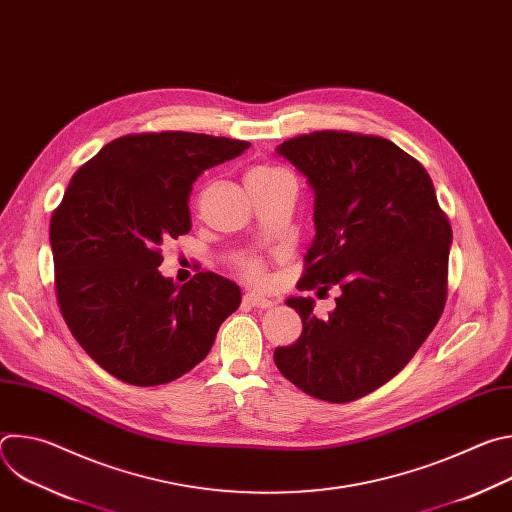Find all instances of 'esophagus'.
I'll return each mask as SVG.
<instances>
[{
  "instance_id": "obj_1",
  "label": "esophagus",
  "mask_w": 512,
  "mask_h": 512,
  "mask_svg": "<svg viewBox=\"0 0 512 512\" xmlns=\"http://www.w3.org/2000/svg\"><path fill=\"white\" fill-rule=\"evenodd\" d=\"M243 304L249 306V308H255V310H269V308L275 306L273 300H269L265 296H259V294H245Z\"/></svg>"
}]
</instances>
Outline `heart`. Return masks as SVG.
Instances as JSON below:
<instances>
[{
  "label": "heart",
  "mask_w": 512,
  "mask_h": 512,
  "mask_svg": "<svg viewBox=\"0 0 512 512\" xmlns=\"http://www.w3.org/2000/svg\"><path fill=\"white\" fill-rule=\"evenodd\" d=\"M283 174H285V172H283V170H279V168H271V166H255V168H251V170H249V174H247V182H265V180H273V178L283 176ZM243 271H245V275H247L251 281H255V283H261V281L265 279L263 265H261L259 261H255V259L245 261Z\"/></svg>",
  "instance_id": "heart-1"
}]
</instances>
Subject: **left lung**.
<instances>
[{"mask_svg":"<svg viewBox=\"0 0 512 512\" xmlns=\"http://www.w3.org/2000/svg\"><path fill=\"white\" fill-rule=\"evenodd\" d=\"M275 152L314 192L302 289L338 283L340 296L326 320L312 298H287L304 330L273 360L304 393L348 403L391 381L440 320L452 229L423 166L389 139L314 131Z\"/></svg>","mask_w":512,"mask_h":512,"instance_id":"left-lung-1","label":"left lung"}]
</instances>
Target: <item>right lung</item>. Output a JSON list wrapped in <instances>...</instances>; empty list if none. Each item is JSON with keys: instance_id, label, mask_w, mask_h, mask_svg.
I'll use <instances>...</instances> for the list:
<instances>
[{"instance_id": "right-lung-1", "label": "right lung", "mask_w": 512, "mask_h": 512, "mask_svg": "<svg viewBox=\"0 0 512 512\" xmlns=\"http://www.w3.org/2000/svg\"><path fill=\"white\" fill-rule=\"evenodd\" d=\"M249 141L162 131L113 139L72 176L50 221L60 312L85 352L115 379L170 383L210 352L241 287L216 273L180 285L160 247L192 227L196 178Z\"/></svg>"}]
</instances>
